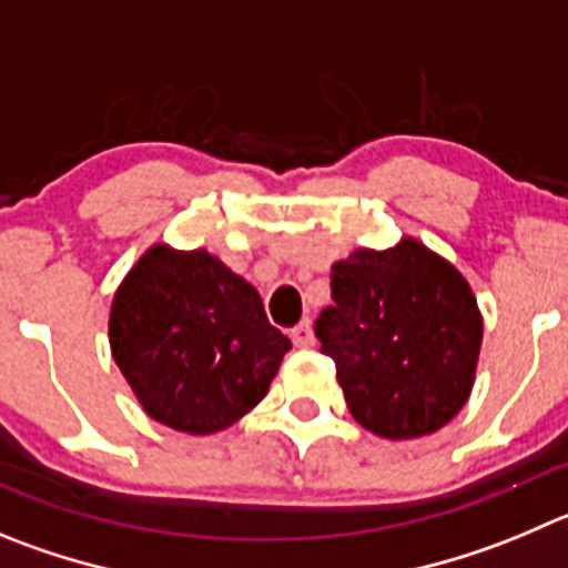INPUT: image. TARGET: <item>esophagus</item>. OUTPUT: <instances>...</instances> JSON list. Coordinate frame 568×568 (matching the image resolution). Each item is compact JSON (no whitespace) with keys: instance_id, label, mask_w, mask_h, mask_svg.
I'll list each match as a JSON object with an SVG mask.
<instances>
[{"instance_id":"1","label":"esophagus","mask_w":568,"mask_h":568,"mask_svg":"<svg viewBox=\"0 0 568 568\" xmlns=\"http://www.w3.org/2000/svg\"><path fill=\"white\" fill-rule=\"evenodd\" d=\"M291 338H294L296 347H302V349H308V347H314V344H316L314 327H311V322H300V325L291 331Z\"/></svg>"}]
</instances>
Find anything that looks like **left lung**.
I'll use <instances>...</instances> for the list:
<instances>
[{
  "label": "left lung",
  "mask_w": 568,
  "mask_h": 568,
  "mask_svg": "<svg viewBox=\"0 0 568 568\" xmlns=\"http://www.w3.org/2000/svg\"><path fill=\"white\" fill-rule=\"evenodd\" d=\"M316 320L349 415L386 439L434 434L470 395L481 314L468 280L415 237L356 248L331 268Z\"/></svg>",
  "instance_id": "left-lung-1"
}]
</instances>
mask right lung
Listing matches in <instances>:
<instances>
[{
  "label": "right lung",
  "mask_w": 568,
  "mask_h": 568,
  "mask_svg": "<svg viewBox=\"0 0 568 568\" xmlns=\"http://www.w3.org/2000/svg\"><path fill=\"white\" fill-rule=\"evenodd\" d=\"M109 344L142 409L184 434L241 420L291 349L254 285L206 248L168 243L148 248L116 288Z\"/></svg>",
  "instance_id": "obj_1"
}]
</instances>
